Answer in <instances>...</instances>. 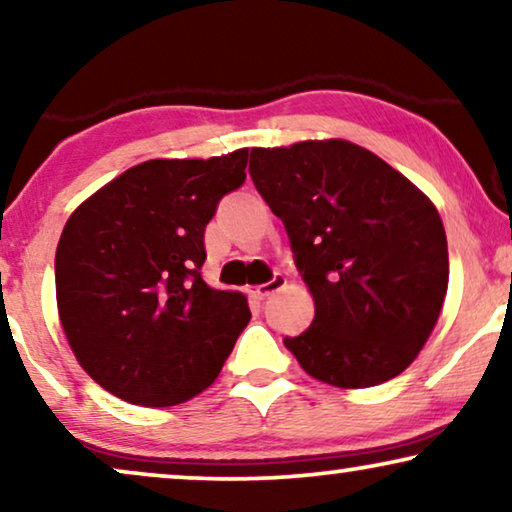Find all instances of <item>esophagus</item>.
Instances as JSON below:
<instances>
[{
    "mask_svg": "<svg viewBox=\"0 0 512 512\" xmlns=\"http://www.w3.org/2000/svg\"><path fill=\"white\" fill-rule=\"evenodd\" d=\"M284 286H286V277H282V275H275V277L270 279V282H265V284H258V286H254V289H251V296L258 298V300H263V298L272 296V293L282 291Z\"/></svg>",
    "mask_w": 512,
    "mask_h": 512,
    "instance_id": "34e87169",
    "label": "esophagus"
}]
</instances>
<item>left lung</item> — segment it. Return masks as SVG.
<instances>
[{"label":"left lung","instance_id":"8db88e82","mask_svg":"<svg viewBox=\"0 0 512 512\" xmlns=\"http://www.w3.org/2000/svg\"><path fill=\"white\" fill-rule=\"evenodd\" d=\"M249 172L314 298L312 326L286 349L340 389L401 375L436 328L450 279L436 205L347 139L256 146Z\"/></svg>","mask_w":512,"mask_h":512}]
</instances>
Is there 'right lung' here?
I'll return each instance as SVG.
<instances>
[{"instance_id": "1", "label": "right lung", "mask_w": 512, "mask_h": 512, "mask_svg": "<svg viewBox=\"0 0 512 512\" xmlns=\"http://www.w3.org/2000/svg\"><path fill=\"white\" fill-rule=\"evenodd\" d=\"M247 156L146 160L67 219L55 251L60 326L109 394L167 408L219 377L251 312L244 293L202 279L205 228L247 179Z\"/></svg>"}]
</instances>
